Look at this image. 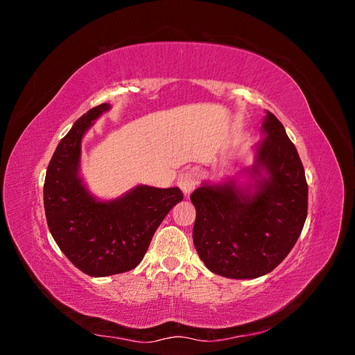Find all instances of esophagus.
Segmentation results:
<instances>
[{
    "label": "esophagus",
    "mask_w": 355,
    "mask_h": 355,
    "mask_svg": "<svg viewBox=\"0 0 355 355\" xmlns=\"http://www.w3.org/2000/svg\"><path fill=\"white\" fill-rule=\"evenodd\" d=\"M198 178H200V173L197 168H188V170H184L182 173L179 175L178 178V185L179 188L182 189V192H184L185 196L191 194L192 189L196 188L197 182H198Z\"/></svg>",
    "instance_id": "34e87169"
}]
</instances>
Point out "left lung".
Segmentation results:
<instances>
[{
    "mask_svg": "<svg viewBox=\"0 0 355 355\" xmlns=\"http://www.w3.org/2000/svg\"><path fill=\"white\" fill-rule=\"evenodd\" d=\"M254 161L241 173L191 194L197 218L192 239L214 274L252 280L271 272L293 249L308 211L305 170L283 124L266 111Z\"/></svg>",
    "mask_w": 355,
    "mask_h": 355,
    "instance_id": "left-lung-1",
    "label": "left lung"
}]
</instances>
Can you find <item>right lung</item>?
Segmentation results:
<instances>
[{
  "instance_id": "1",
  "label": "right lung",
  "mask_w": 355,
  "mask_h": 355,
  "mask_svg": "<svg viewBox=\"0 0 355 355\" xmlns=\"http://www.w3.org/2000/svg\"><path fill=\"white\" fill-rule=\"evenodd\" d=\"M110 103L73 123L47 167L44 210L59 249L84 274L108 277L136 268L166 214L182 201L179 188L137 185L121 197L101 200L81 176V142Z\"/></svg>"
}]
</instances>
